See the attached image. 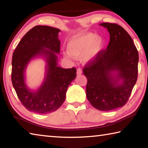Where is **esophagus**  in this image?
Returning a JSON list of instances; mask_svg holds the SVG:
<instances>
[{"mask_svg":"<svg viewBox=\"0 0 148 148\" xmlns=\"http://www.w3.org/2000/svg\"><path fill=\"white\" fill-rule=\"evenodd\" d=\"M77 75H80V74H82V69H79V68H78L77 69Z\"/></svg>","mask_w":148,"mask_h":148,"instance_id":"34e87169","label":"esophagus"}]
</instances>
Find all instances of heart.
Returning <instances> with one entry per match:
<instances>
[{
    "label": "heart",
    "mask_w": 148,
    "mask_h": 148,
    "mask_svg": "<svg viewBox=\"0 0 148 148\" xmlns=\"http://www.w3.org/2000/svg\"><path fill=\"white\" fill-rule=\"evenodd\" d=\"M104 46V41L102 38L88 32L72 37L67 44V52L74 58L82 57L84 62H91L98 57ZM64 57L69 58L67 55Z\"/></svg>",
    "instance_id": "obj_1"
}]
</instances>
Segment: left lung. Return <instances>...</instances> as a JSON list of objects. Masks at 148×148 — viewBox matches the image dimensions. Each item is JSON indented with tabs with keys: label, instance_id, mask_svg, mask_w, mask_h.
Segmentation results:
<instances>
[{
	"label": "left lung",
	"instance_id": "left-lung-1",
	"mask_svg": "<svg viewBox=\"0 0 148 148\" xmlns=\"http://www.w3.org/2000/svg\"><path fill=\"white\" fill-rule=\"evenodd\" d=\"M108 29L110 42L98 57L83 69L87 98L92 106L110 111L127 103L138 77V52L131 36L116 23L100 24Z\"/></svg>",
	"mask_w": 148,
	"mask_h": 148
}]
</instances>
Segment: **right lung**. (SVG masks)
I'll use <instances>...</instances> for the list:
<instances>
[{"label":"right lung","mask_w":148,"mask_h":148,"mask_svg":"<svg viewBox=\"0 0 148 148\" xmlns=\"http://www.w3.org/2000/svg\"><path fill=\"white\" fill-rule=\"evenodd\" d=\"M54 27L37 25L27 32L12 56V82L17 97L27 110L39 114L55 112L63 103L67 89L76 77V69L57 66L61 42ZM43 56L47 63L45 77L37 90H31L25 83L24 72L31 59Z\"/></svg>","instance_id":"obj_1"}]
</instances>
